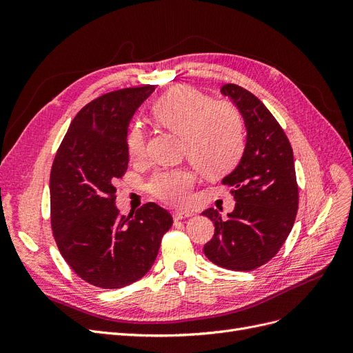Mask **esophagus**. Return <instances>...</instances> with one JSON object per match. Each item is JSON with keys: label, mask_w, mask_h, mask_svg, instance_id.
<instances>
[{"label": "esophagus", "mask_w": 353, "mask_h": 353, "mask_svg": "<svg viewBox=\"0 0 353 353\" xmlns=\"http://www.w3.org/2000/svg\"><path fill=\"white\" fill-rule=\"evenodd\" d=\"M194 213L193 212H188V210H175L172 213V216L175 221H179V219H185V218H191L193 216Z\"/></svg>", "instance_id": "esophagus-1"}]
</instances>
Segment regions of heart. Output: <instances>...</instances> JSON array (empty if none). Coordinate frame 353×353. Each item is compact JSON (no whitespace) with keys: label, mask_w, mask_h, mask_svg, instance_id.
Segmentation results:
<instances>
[{"label":"heart","mask_w":353,"mask_h":353,"mask_svg":"<svg viewBox=\"0 0 353 353\" xmlns=\"http://www.w3.org/2000/svg\"><path fill=\"white\" fill-rule=\"evenodd\" d=\"M154 119L183 137V150L206 175L227 172L244 150V126L239 110L187 85L170 88L154 101ZM126 150L132 160L145 156V134L134 123L126 135ZM196 176L188 168L159 170L150 181V193L165 203L184 206L191 199Z\"/></svg>","instance_id":"heart-1"}]
</instances>
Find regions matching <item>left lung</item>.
<instances>
[{"instance_id":"obj_1","label":"left lung","mask_w":353,"mask_h":353,"mask_svg":"<svg viewBox=\"0 0 353 353\" xmlns=\"http://www.w3.org/2000/svg\"><path fill=\"white\" fill-rule=\"evenodd\" d=\"M240 110L248 137L240 163L222 184L231 187L236 208L223 219L216 209L203 215L215 223L206 258L221 268L252 271L271 261L290 234L299 208L293 150L265 104L236 83L221 88Z\"/></svg>"}]
</instances>
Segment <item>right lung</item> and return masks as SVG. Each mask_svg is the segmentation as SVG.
I'll use <instances>...</instances> for the list:
<instances>
[{"instance_id":"1","label":"right lung","mask_w":353,"mask_h":353,"mask_svg":"<svg viewBox=\"0 0 353 353\" xmlns=\"http://www.w3.org/2000/svg\"><path fill=\"white\" fill-rule=\"evenodd\" d=\"M154 88H123L88 103L74 116L52 162V236L73 272L101 288L143 279L174 222L156 203L128 216L114 206V184L130 162L128 126Z\"/></svg>"}]
</instances>
